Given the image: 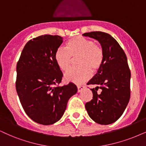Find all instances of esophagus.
I'll list each match as a JSON object with an SVG mask.
<instances>
[{
    "mask_svg": "<svg viewBox=\"0 0 146 146\" xmlns=\"http://www.w3.org/2000/svg\"><path fill=\"white\" fill-rule=\"evenodd\" d=\"M85 88L84 86H82V85H81V86H77V91L78 92H80L81 91H82V90L84 89Z\"/></svg>",
    "mask_w": 146,
    "mask_h": 146,
    "instance_id": "esophagus-1",
    "label": "esophagus"
}]
</instances>
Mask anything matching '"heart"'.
Returning <instances> with one entry per match:
<instances>
[{
  "mask_svg": "<svg viewBox=\"0 0 146 146\" xmlns=\"http://www.w3.org/2000/svg\"><path fill=\"white\" fill-rule=\"evenodd\" d=\"M77 56L79 67L68 70L64 74V79L81 84L90 78L91 70L96 72L101 67L104 62V53L102 46L95 44L94 41L84 36H77L67 42L66 48H58L54 58L58 67L66 71L70 67L72 56Z\"/></svg>",
  "mask_w": 146,
  "mask_h": 146,
  "instance_id": "1",
  "label": "heart"
}]
</instances>
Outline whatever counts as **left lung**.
Segmentation results:
<instances>
[{
    "instance_id": "left-lung-1",
    "label": "left lung",
    "mask_w": 146,
    "mask_h": 146,
    "mask_svg": "<svg viewBox=\"0 0 146 146\" xmlns=\"http://www.w3.org/2000/svg\"><path fill=\"white\" fill-rule=\"evenodd\" d=\"M83 36L98 40L104 53L102 65L87 84L97 86L91 89L93 99L86 103V109L96 123L111 124L121 117L130 99L131 71L127 56L110 34L92 32ZM98 88L102 90L100 94L97 93Z\"/></svg>"
}]
</instances>
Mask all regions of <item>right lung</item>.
<instances>
[{"mask_svg":"<svg viewBox=\"0 0 146 146\" xmlns=\"http://www.w3.org/2000/svg\"><path fill=\"white\" fill-rule=\"evenodd\" d=\"M61 36L44 35L27 42L17 64L16 90L27 115L39 124H54L61 119L68 101L77 93L74 84L58 86L62 73L54 55Z\"/></svg>","mask_w":146,"mask_h":146,"instance_id":"obj_1","label":"right lung"}]
</instances>
